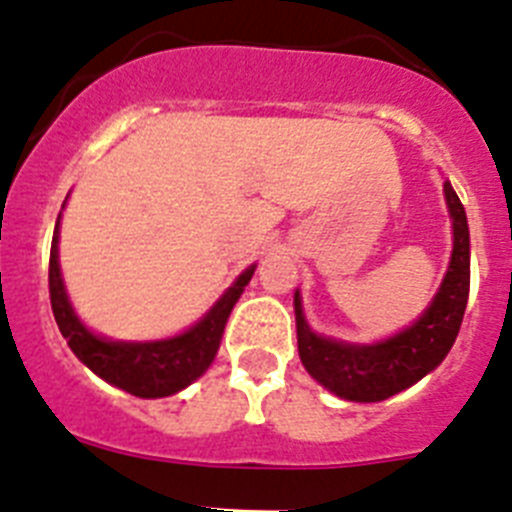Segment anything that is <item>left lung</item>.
<instances>
[{
	"instance_id": "8db88e82",
	"label": "left lung",
	"mask_w": 512,
	"mask_h": 512,
	"mask_svg": "<svg viewBox=\"0 0 512 512\" xmlns=\"http://www.w3.org/2000/svg\"><path fill=\"white\" fill-rule=\"evenodd\" d=\"M444 193L454 222V252H451L449 273L434 303L411 329L372 347L324 339L308 329L301 298L296 293L298 354L303 367L339 398L377 403L411 388L413 382L441 365V359L449 354L451 344L457 339L469 298V229L462 201L449 183H444Z\"/></svg>"
}]
</instances>
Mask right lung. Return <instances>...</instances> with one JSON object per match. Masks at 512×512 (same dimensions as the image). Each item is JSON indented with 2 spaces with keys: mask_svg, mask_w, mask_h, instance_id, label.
I'll use <instances>...</instances> for the list:
<instances>
[{
  "mask_svg": "<svg viewBox=\"0 0 512 512\" xmlns=\"http://www.w3.org/2000/svg\"><path fill=\"white\" fill-rule=\"evenodd\" d=\"M252 273H255V265L247 267L237 278V283L186 334L147 344L104 342L76 319V313L68 303L61 267H58V227H55L48 267L50 306H53L55 324L66 336L68 347L101 380L112 382L137 398H165V395H173L191 385L214 362L229 313H232L237 298L242 296L245 285L250 283Z\"/></svg>",
  "mask_w": 512,
  "mask_h": 512,
  "instance_id": "right-lung-1",
  "label": "right lung"
}]
</instances>
